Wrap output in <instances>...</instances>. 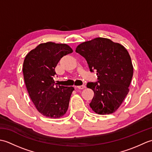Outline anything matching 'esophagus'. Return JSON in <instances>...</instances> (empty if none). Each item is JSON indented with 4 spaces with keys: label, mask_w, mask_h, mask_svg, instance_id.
Listing matches in <instances>:
<instances>
[{
    "label": "esophagus",
    "mask_w": 152,
    "mask_h": 152,
    "mask_svg": "<svg viewBox=\"0 0 152 152\" xmlns=\"http://www.w3.org/2000/svg\"><path fill=\"white\" fill-rule=\"evenodd\" d=\"M86 88V86L84 85H82V86H76V88L77 89H83Z\"/></svg>",
    "instance_id": "obj_1"
}]
</instances>
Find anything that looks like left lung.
<instances>
[{"label":"left lung","mask_w":152,"mask_h":152,"mask_svg":"<svg viewBox=\"0 0 152 152\" xmlns=\"http://www.w3.org/2000/svg\"><path fill=\"white\" fill-rule=\"evenodd\" d=\"M76 51L86 59L90 70H95L99 81L88 82L94 96L89 106L98 114H112L127 95L133 75L129 53L121 44L98 37L83 42Z\"/></svg>","instance_id":"obj_1"}]
</instances>
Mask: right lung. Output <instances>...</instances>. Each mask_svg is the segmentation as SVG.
I'll use <instances>...</instances> for the list:
<instances>
[{"label": "right lung", "instance_id": "obj_1", "mask_svg": "<svg viewBox=\"0 0 152 152\" xmlns=\"http://www.w3.org/2000/svg\"><path fill=\"white\" fill-rule=\"evenodd\" d=\"M66 44L42 43L25 56L23 73L27 91L37 110L45 117L59 118L69 108L73 87L57 86L53 76L61 58L72 53Z\"/></svg>", "mask_w": 152, "mask_h": 152}]
</instances>
